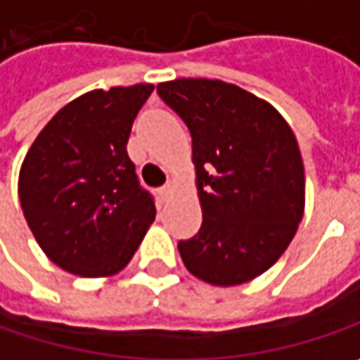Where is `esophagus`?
Returning a JSON list of instances; mask_svg holds the SVG:
<instances>
[{"mask_svg": "<svg viewBox=\"0 0 360 360\" xmlns=\"http://www.w3.org/2000/svg\"><path fill=\"white\" fill-rule=\"evenodd\" d=\"M171 193H173V185H165V187H160V195H162V200L171 198Z\"/></svg>", "mask_w": 360, "mask_h": 360, "instance_id": "34e87169", "label": "esophagus"}]
</instances>
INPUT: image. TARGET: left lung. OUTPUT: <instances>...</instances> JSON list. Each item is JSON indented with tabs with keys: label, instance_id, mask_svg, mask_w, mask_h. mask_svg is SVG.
I'll use <instances>...</instances> for the list:
<instances>
[{
	"label": "left lung",
	"instance_id": "8db88e82",
	"mask_svg": "<svg viewBox=\"0 0 360 360\" xmlns=\"http://www.w3.org/2000/svg\"><path fill=\"white\" fill-rule=\"evenodd\" d=\"M156 90L189 127L204 216L179 241L181 259L208 284H245L276 264L305 212L297 138L270 103L235 84L179 78Z\"/></svg>",
	"mask_w": 360,
	"mask_h": 360
}]
</instances>
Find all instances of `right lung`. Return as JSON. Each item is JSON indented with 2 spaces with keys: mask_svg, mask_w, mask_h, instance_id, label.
<instances>
[{
  "mask_svg": "<svg viewBox=\"0 0 360 360\" xmlns=\"http://www.w3.org/2000/svg\"><path fill=\"white\" fill-rule=\"evenodd\" d=\"M152 84L90 90L53 115L18 177L24 218L53 264L86 278L121 272L154 220V200L127 156Z\"/></svg>",
  "mask_w": 360,
  "mask_h": 360,
  "instance_id": "obj_1",
  "label": "right lung"
}]
</instances>
